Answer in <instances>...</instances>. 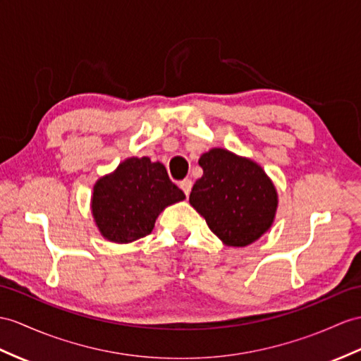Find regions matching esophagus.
I'll use <instances>...</instances> for the list:
<instances>
[{"label":"esophagus","instance_id":"obj_1","mask_svg":"<svg viewBox=\"0 0 361 361\" xmlns=\"http://www.w3.org/2000/svg\"><path fill=\"white\" fill-rule=\"evenodd\" d=\"M179 187L182 188L183 192H185V196H188L190 191H191V187H192V182H191V179H183V180L179 183Z\"/></svg>","mask_w":361,"mask_h":361}]
</instances>
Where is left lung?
I'll return each instance as SVG.
<instances>
[{
    "label": "left lung",
    "instance_id": "8db88e82",
    "mask_svg": "<svg viewBox=\"0 0 361 361\" xmlns=\"http://www.w3.org/2000/svg\"><path fill=\"white\" fill-rule=\"evenodd\" d=\"M202 178L192 185L190 205L226 247L259 240L274 224L279 195L262 166L225 148L200 156Z\"/></svg>",
    "mask_w": 361,
    "mask_h": 361
}]
</instances>
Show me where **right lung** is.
Here are the masks:
<instances>
[{"label": "right lung", "instance_id": "add662e5", "mask_svg": "<svg viewBox=\"0 0 361 361\" xmlns=\"http://www.w3.org/2000/svg\"><path fill=\"white\" fill-rule=\"evenodd\" d=\"M185 199L164 164L150 157H127L116 170L96 180L92 195L94 225L104 239L130 243L150 234L157 216Z\"/></svg>", "mask_w": 361, "mask_h": 361}]
</instances>
